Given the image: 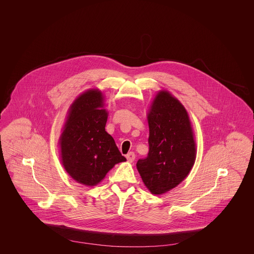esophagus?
I'll use <instances>...</instances> for the list:
<instances>
[{
	"label": "esophagus",
	"mask_w": 254,
	"mask_h": 254,
	"mask_svg": "<svg viewBox=\"0 0 254 254\" xmlns=\"http://www.w3.org/2000/svg\"><path fill=\"white\" fill-rule=\"evenodd\" d=\"M126 157H127L128 162L132 163L133 161H134V159H135V154H134V152H128V153L126 155Z\"/></svg>",
	"instance_id": "34e87169"
}]
</instances>
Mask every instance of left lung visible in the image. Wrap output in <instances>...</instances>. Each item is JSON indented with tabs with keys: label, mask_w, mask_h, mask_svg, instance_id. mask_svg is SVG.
I'll return each instance as SVG.
<instances>
[{
	"label": "left lung",
	"mask_w": 254,
	"mask_h": 254,
	"mask_svg": "<svg viewBox=\"0 0 254 254\" xmlns=\"http://www.w3.org/2000/svg\"><path fill=\"white\" fill-rule=\"evenodd\" d=\"M149 127L147 157L136 166L147 190L166 193L190 172L196 158V145L189 114L169 91L154 98L147 113Z\"/></svg>",
	"instance_id": "1"
}]
</instances>
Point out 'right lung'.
Instances as JSON below:
<instances>
[{"label":"right lung","mask_w":254,"mask_h":254,"mask_svg":"<svg viewBox=\"0 0 254 254\" xmlns=\"http://www.w3.org/2000/svg\"><path fill=\"white\" fill-rule=\"evenodd\" d=\"M107 120L99 89L81 94L68 111L60 137L62 164L75 181L85 186H96L116 164L127 161L106 131Z\"/></svg>","instance_id":"1"}]
</instances>
